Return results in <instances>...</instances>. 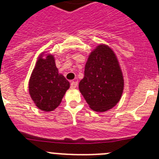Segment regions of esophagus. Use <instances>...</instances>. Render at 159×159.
<instances>
[{
	"label": "esophagus",
	"instance_id": "34e87169",
	"mask_svg": "<svg viewBox=\"0 0 159 159\" xmlns=\"http://www.w3.org/2000/svg\"><path fill=\"white\" fill-rule=\"evenodd\" d=\"M77 85H78V82H77V81H72V82L71 83V88H75L77 87Z\"/></svg>",
	"mask_w": 159,
	"mask_h": 159
}]
</instances>
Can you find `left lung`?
<instances>
[{"label": "left lung", "mask_w": 159, "mask_h": 159, "mask_svg": "<svg viewBox=\"0 0 159 159\" xmlns=\"http://www.w3.org/2000/svg\"><path fill=\"white\" fill-rule=\"evenodd\" d=\"M124 88L123 73L114 51L99 44L90 53L79 89L88 105L97 112L110 110L120 100Z\"/></svg>", "instance_id": "left-lung-1"}]
</instances>
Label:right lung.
Returning a JSON list of instances; mask_svg holds the SVG:
<instances>
[{
    "label": "right lung",
    "instance_id": "right-lung-1",
    "mask_svg": "<svg viewBox=\"0 0 159 159\" xmlns=\"http://www.w3.org/2000/svg\"><path fill=\"white\" fill-rule=\"evenodd\" d=\"M69 88V82L59 73L53 55L42 52L29 82V94L36 106L43 111L55 110Z\"/></svg>",
    "mask_w": 159,
    "mask_h": 159
}]
</instances>
